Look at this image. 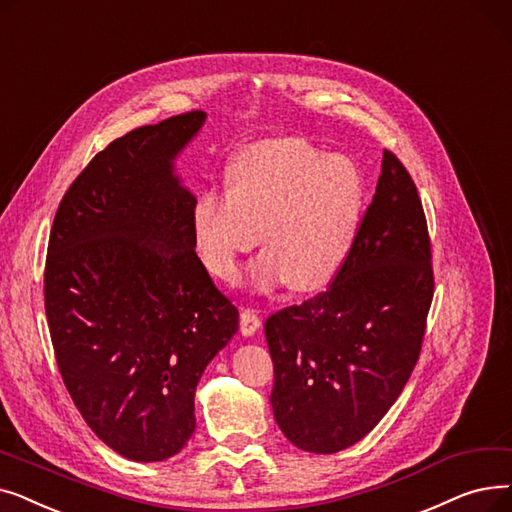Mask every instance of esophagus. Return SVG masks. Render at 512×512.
<instances>
[{
    "label": "esophagus",
    "instance_id": "esophagus-1",
    "mask_svg": "<svg viewBox=\"0 0 512 512\" xmlns=\"http://www.w3.org/2000/svg\"><path fill=\"white\" fill-rule=\"evenodd\" d=\"M239 329L243 335H254L260 329V316L254 308H241L239 312Z\"/></svg>",
    "mask_w": 512,
    "mask_h": 512
}]
</instances>
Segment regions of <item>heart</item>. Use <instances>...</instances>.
I'll return each instance as SVG.
<instances>
[{"mask_svg": "<svg viewBox=\"0 0 512 512\" xmlns=\"http://www.w3.org/2000/svg\"><path fill=\"white\" fill-rule=\"evenodd\" d=\"M364 179L354 160L325 154L302 137L256 141L229 166L227 189H206L191 208V237L206 269L233 279L243 254L262 241L250 281L271 289L327 287L358 237Z\"/></svg>", "mask_w": 512, "mask_h": 512, "instance_id": "1", "label": "heart"}]
</instances>
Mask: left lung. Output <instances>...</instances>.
<instances>
[{"label":"left lung","instance_id":"left-lung-1","mask_svg":"<svg viewBox=\"0 0 512 512\" xmlns=\"http://www.w3.org/2000/svg\"><path fill=\"white\" fill-rule=\"evenodd\" d=\"M431 300L423 204L404 164L385 150L344 269L323 294L266 319L271 404L287 440L314 454L360 442L410 379Z\"/></svg>","mask_w":512,"mask_h":512}]
</instances>
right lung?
Listing matches in <instances>:
<instances>
[{
  "label": "right lung",
  "mask_w": 512,
  "mask_h": 512,
  "mask_svg": "<svg viewBox=\"0 0 512 512\" xmlns=\"http://www.w3.org/2000/svg\"><path fill=\"white\" fill-rule=\"evenodd\" d=\"M204 120L170 116L95 154L47 246L45 314L64 385L91 431L137 462L183 450L196 385L239 327L196 254V198L175 175Z\"/></svg>",
  "instance_id": "add662e5"
}]
</instances>
